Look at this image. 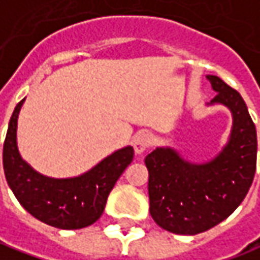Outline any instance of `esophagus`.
Wrapping results in <instances>:
<instances>
[{"label": "esophagus", "mask_w": 260, "mask_h": 260, "mask_svg": "<svg viewBox=\"0 0 260 260\" xmlns=\"http://www.w3.org/2000/svg\"><path fill=\"white\" fill-rule=\"evenodd\" d=\"M151 137L148 134H145V132L137 134L135 138H134V148H135V152L137 154H142V152L151 145Z\"/></svg>", "instance_id": "obj_1"}]
</instances>
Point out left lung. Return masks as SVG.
<instances>
[{"instance_id": "left-lung-1", "label": "left lung", "mask_w": 260, "mask_h": 260, "mask_svg": "<svg viewBox=\"0 0 260 260\" xmlns=\"http://www.w3.org/2000/svg\"><path fill=\"white\" fill-rule=\"evenodd\" d=\"M217 91L211 103H222L233 113L230 142L207 164L183 161L170 148H157L145 157L148 169L150 214L167 232L193 236L230 217L253 182L256 128L239 91L220 77L208 75Z\"/></svg>"}]
</instances>
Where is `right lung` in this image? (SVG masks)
I'll return each instance as SVG.
<instances>
[{
  "mask_svg": "<svg viewBox=\"0 0 260 260\" xmlns=\"http://www.w3.org/2000/svg\"><path fill=\"white\" fill-rule=\"evenodd\" d=\"M23 102L24 99L18 102L11 115L3 150L8 186L23 208L45 224L63 230L91 225L103 214L110 190L132 161L134 148L113 152L78 177L51 179L39 175L21 160L17 150V118Z\"/></svg>",
  "mask_w": 260,
  "mask_h": 260,
  "instance_id": "1",
  "label": "right lung"
}]
</instances>
